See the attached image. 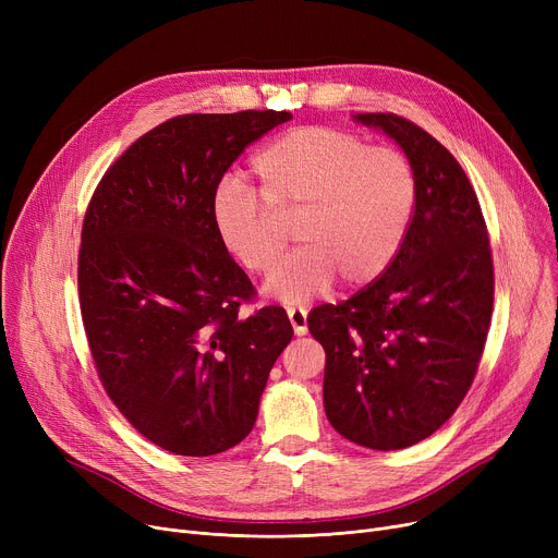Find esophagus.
<instances>
[{
  "instance_id": "34e87169",
  "label": "esophagus",
  "mask_w": 558,
  "mask_h": 558,
  "mask_svg": "<svg viewBox=\"0 0 558 558\" xmlns=\"http://www.w3.org/2000/svg\"><path fill=\"white\" fill-rule=\"evenodd\" d=\"M287 316H289V324H291V328H294V332L299 337H303L307 332V312L303 307H289Z\"/></svg>"
}]
</instances>
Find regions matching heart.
Segmentation results:
<instances>
[{"label":"heart","instance_id":"1","mask_svg":"<svg viewBox=\"0 0 558 558\" xmlns=\"http://www.w3.org/2000/svg\"><path fill=\"white\" fill-rule=\"evenodd\" d=\"M259 193L240 175H223L210 217L223 251L253 274H271L294 219L303 242L267 282V294L310 301L341 276L362 287L383 276L398 255L416 208V173L387 146H366L328 126L294 129L269 142L251 162Z\"/></svg>","mask_w":558,"mask_h":558}]
</instances>
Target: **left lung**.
Listing matches in <instances>:
<instances>
[{
    "label": "left lung",
    "mask_w": 558,
    "mask_h": 558,
    "mask_svg": "<svg viewBox=\"0 0 558 558\" xmlns=\"http://www.w3.org/2000/svg\"><path fill=\"white\" fill-rule=\"evenodd\" d=\"M389 135L416 173V208L389 269L339 305L314 307L330 425L371 450L441 427L473 385L493 312V259L477 194L446 146L393 112L353 114Z\"/></svg>",
    "instance_id": "obj_1"
}]
</instances>
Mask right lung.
Returning a JSON list of instances; mask_svg holds the SVG:
<instances>
[{
	"instance_id": "1",
	"label": "right lung",
	"mask_w": 558,
	"mask_h": 558,
	"mask_svg": "<svg viewBox=\"0 0 558 558\" xmlns=\"http://www.w3.org/2000/svg\"><path fill=\"white\" fill-rule=\"evenodd\" d=\"M291 112L181 114L104 173L83 219L78 299L101 385L162 450L219 454L248 436L294 337L278 305L240 316L253 284L217 240L215 185Z\"/></svg>"
}]
</instances>
